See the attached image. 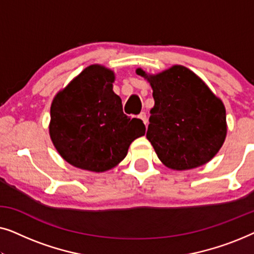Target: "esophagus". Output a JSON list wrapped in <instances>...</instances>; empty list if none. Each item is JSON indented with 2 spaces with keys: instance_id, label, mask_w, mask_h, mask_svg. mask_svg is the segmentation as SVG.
Returning a JSON list of instances; mask_svg holds the SVG:
<instances>
[{
  "instance_id": "esophagus-1",
  "label": "esophagus",
  "mask_w": 254,
  "mask_h": 254,
  "mask_svg": "<svg viewBox=\"0 0 254 254\" xmlns=\"http://www.w3.org/2000/svg\"><path fill=\"white\" fill-rule=\"evenodd\" d=\"M138 118H140V119L143 121V124L145 125V126H147L148 125V119H147V114H145L144 112H141L140 113V116H138Z\"/></svg>"
}]
</instances>
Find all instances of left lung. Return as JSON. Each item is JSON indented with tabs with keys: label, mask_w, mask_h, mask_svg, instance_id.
Listing matches in <instances>:
<instances>
[{
	"label": "left lung",
	"mask_w": 254,
	"mask_h": 254,
	"mask_svg": "<svg viewBox=\"0 0 254 254\" xmlns=\"http://www.w3.org/2000/svg\"><path fill=\"white\" fill-rule=\"evenodd\" d=\"M136 74L152 89L147 138L166 168L184 171L206 164L227 137L224 104L190 69L175 64L158 74Z\"/></svg>",
	"instance_id": "obj_1"
}]
</instances>
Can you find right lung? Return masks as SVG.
Segmentation results:
<instances>
[{
    "instance_id": "obj_1",
    "label": "right lung",
    "mask_w": 254,
    "mask_h": 254,
    "mask_svg": "<svg viewBox=\"0 0 254 254\" xmlns=\"http://www.w3.org/2000/svg\"><path fill=\"white\" fill-rule=\"evenodd\" d=\"M114 81L112 69L91 64L53 98L51 140L75 168L109 171L126 157L131 142L145 134L140 119L124 114L121 98L113 91Z\"/></svg>"
}]
</instances>
